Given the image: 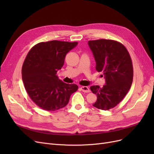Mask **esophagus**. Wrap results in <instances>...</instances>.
<instances>
[{
	"label": "esophagus",
	"instance_id": "obj_1",
	"mask_svg": "<svg viewBox=\"0 0 154 154\" xmlns=\"http://www.w3.org/2000/svg\"><path fill=\"white\" fill-rule=\"evenodd\" d=\"M80 88H81V89L83 92H90L89 88H88V87L83 86V87H81Z\"/></svg>",
	"mask_w": 154,
	"mask_h": 154
}]
</instances>
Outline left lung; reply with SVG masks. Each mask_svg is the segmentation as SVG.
Segmentation results:
<instances>
[{
  "instance_id": "obj_1",
  "label": "left lung",
  "mask_w": 154,
  "mask_h": 154,
  "mask_svg": "<svg viewBox=\"0 0 154 154\" xmlns=\"http://www.w3.org/2000/svg\"><path fill=\"white\" fill-rule=\"evenodd\" d=\"M94 56L96 68L103 73L105 84L103 87L93 85L91 90L97 96L92 105L101 110H109L117 105L127 95L133 80L131 58L125 46L111 40L88 42Z\"/></svg>"
}]
</instances>
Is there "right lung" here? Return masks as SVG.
<instances>
[{"label":"right lung","mask_w":154,"mask_h":154,"mask_svg":"<svg viewBox=\"0 0 154 154\" xmlns=\"http://www.w3.org/2000/svg\"><path fill=\"white\" fill-rule=\"evenodd\" d=\"M77 45L76 42H40L27 54L22 69V81L31 99L41 109L55 111L63 108L78 90L77 85L64 83L57 75L67 53Z\"/></svg>","instance_id":"1"}]
</instances>
